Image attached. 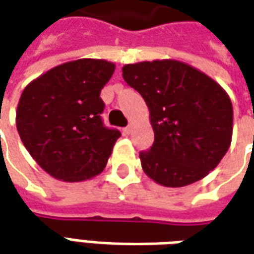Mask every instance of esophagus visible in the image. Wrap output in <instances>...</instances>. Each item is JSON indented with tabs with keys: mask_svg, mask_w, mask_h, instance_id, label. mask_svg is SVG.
Segmentation results:
<instances>
[{
	"mask_svg": "<svg viewBox=\"0 0 254 254\" xmlns=\"http://www.w3.org/2000/svg\"><path fill=\"white\" fill-rule=\"evenodd\" d=\"M132 129H133V127L132 125H127V127H124V134H130V133H132Z\"/></svg>",
	"mask_w": 254,
	"mask_h": 254,
	"instance_id": "esophagus-1",
	"label": "esophagus"
}]
</instances>
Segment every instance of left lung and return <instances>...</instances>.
I'll use <instances>...</instances> for the list:
<instances>
[{
    "mask_svg": "<svg viewBox=\"0 0 254 254\" xmlns=\"http://www.w3.org/2000/svg\"><path fill=\"white\" fill-rule=\"evenodd\" d=\"M122 77L143 96L155 140L140 152L156 184L181 188L200 181L222 160L233 136V105L215 80L176 60L127 64Z\"/></svg>",
    "mask_w": 254,
    "mask_h": 254,
    "instance_id": "left-lung-1",
    "label": "left lung"
}]
</instances>
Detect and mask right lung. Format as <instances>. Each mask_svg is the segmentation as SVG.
I'll use <instances>...</instances> for the list:
<instances>
[{
  "label": "right lung",
  "mask_w": 254,
  "mask_h": 254,
  "mask_svg": "<svg viewBox=\"0 0 254 254\" xmlns=\"http://www.w3.org/2000/svg\"><path fill=\"white\" fill-rule=\"evenodd\" d=\"M116 65L81 58L32 80L20 96L16 127L27 151L47 174L80 182L100 174L121 133L107 129L100 91Z\"/></svg>",
  "instance_id": "add662e5"
}]
</instances>
